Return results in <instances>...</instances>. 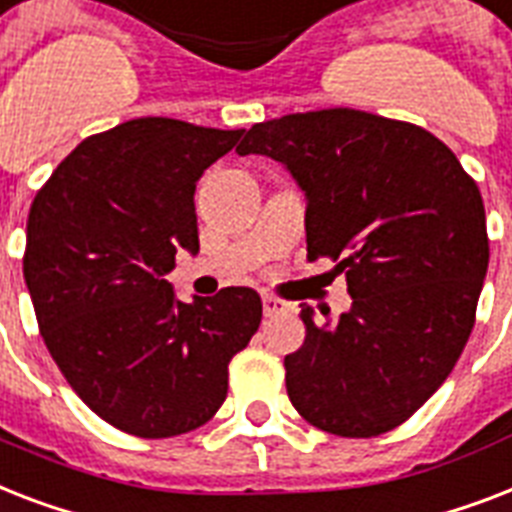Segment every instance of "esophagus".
I'll list each match as a JSON object with an SVG mask.
<instances>
[{
  "label": "esophagus",
  "mask_w": 512,
  "mask_h": 512,
  "mask_svg": "<svg viewBox=\"0 0 512 512\" xmlns=\"http://www.w3.org/2000/svg\"><path fill=\"white\" fill-rule=\"evenodd\" d=\"M261 306H264V314H267V317H275V314L285 312V304H282L280 298L269 296V293L261 296Z\"/></svg>",
  "instance_id": "34e87169"
}]
</instances>
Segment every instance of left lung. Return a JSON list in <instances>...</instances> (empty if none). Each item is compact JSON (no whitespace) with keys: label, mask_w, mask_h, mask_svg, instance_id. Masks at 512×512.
I'll return each instance as SVG.
<instances>
[{"label":"left lung","mask_w":512,"mask_h":512,"mask_svg":"<svg viewBox=\"0 0 512 512\" xmlns=\"http://www.w3.org/2000/svg\"><path fill=\"white\" fill-rule=\"evenodd\" d=\"M240 155H269L306 192L309 261L346 272L351 309L314 322L285 357L298 415L370 439L412 418L447 380L489 267L484 200L457 155L407 121L354 108L253 124Z\"/></svg>","instance_id":"8db88e82"}]
</instances>
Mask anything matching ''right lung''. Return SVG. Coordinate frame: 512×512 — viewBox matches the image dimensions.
<instances>
[{"label": "right lung", "instance_id": "add662e5", "mask_svg": "<svg viewBox=\"0 0 512 512\" xmlns=\"http://www.w3.org/2000/svg\"><path fill=\"white\" fill-rule=\"evenodd\" d=\"M243 129L134 118L92 134L36 192L23 275L55 365L94 415L140 439L214 418L261 298L224 288L185 304L166 280L198 253L195 182Z\"/></svg>", "mask_w": 512, "mask_h": 512}]
</instances>
